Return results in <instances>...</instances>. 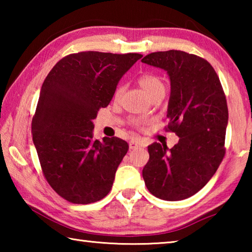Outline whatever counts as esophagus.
<instances>
[{
	"label": "esophagus",
	"instance_id": "obj_1",
	"mask_svg": "<svg viewBox=\"0 0 252 252\" xmlns=\"http://www.w3.org/2000/svg\"><path fill=\"white\" fill-rule=\"evenodd\" d=\"M140 146H141V142H140L139 140H136V139H132L131 141L129 142L130 149H135V148H138Z\"/></svg>",
	"mask_w": 252,
	"mask_h": 252
}]
</instances>
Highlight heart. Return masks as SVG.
Instances as JSON below:
<instances>
[{
	"instance_id": "b5f03b06",
	"label": "heart",
	"mask_w": 252,
	"mask_h": 252,
	"mask_svg": "<svg viewBox=\"0 0 252 252\" xmlns=\"http://www.w3.org/2000/svg\"><path fill=\"white\" fill-rule=\"evenodd\" d=\"M138 82L140 87L143 89V91L147 93L149 97H151L156 94H160V93H163L165 91V87L163 81H162L159 76L156 74H150L146 73L140 76ZM123 91L122 85H119L116 90V96H120V94Z\"/></svg>"
}]
</instances>
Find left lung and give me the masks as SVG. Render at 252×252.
Returning a JSON list of instances; mask_svg holds the SVG:
<instances>
[{
  "mask_svg": "<svg viewBox=\"0 0 252 252\" xmlns=\"http://www.w3.org/2000/svg\"><path fill=\"white\" fill-rule=\"evenodd\" d=\"M141 62L167 72L168 130L180 138L171 149L157 142L148 147L142 177L157 198L179 201L201 190L223 159L227 100L216 71L197 55L170 50L148 54Z\"/></svg>",
  "mask_w": 252,
  "mask_h": 252,
  "instance_id": "1",
  "label": "left lung"
}]
</instances>
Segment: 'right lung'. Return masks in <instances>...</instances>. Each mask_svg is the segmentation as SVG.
Wrapping results in <instances>:
<instances>
[{"label":"right lung","mask_w":252,"mask_h":252,"mask_svg":"<svg viewBox=\"0 0 252 252\" xmlns=\"http://www.w3.org/2000/svg\"><path fill=\"white\" fill-rule=\"evenodd\" d=\"M142 57L95 51L70 54L42 84L32 120L33 143L49 185L67 201L88 204L110 192L129 146L117 136L93 141V120Z\"/></svg>","instance_id":"1"}]
</instances>
